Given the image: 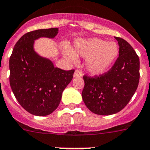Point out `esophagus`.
<instances>
[{"mask_svg":"<svg viewBox=\"0 0 150 150\" xmlns=\"http://www.w3.org/2000/svg\"><path fill=\"white\" fill-rule=\"evenodd\" d=\"M83 75L82 71L80 70H75V73H74V77H81Z\"/></svg>","mask_w":150,"mask_h":150,"instance_id":"1","label":"esophagus"}]
</instances>
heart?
Here are the masks:
<instances>
[{
    "mask_svg": "<svg viewBox=\"0 0 150 150\" xmlns=\"http://www.w3.org/2000/svg\"><path fill=\"white\" fill-rule=\"evenodd\" d=\"M63 52L71 63L78 62L77 54L85 58L88 71L93 75H101L106 72L115 61L118 54V47L115 42L91 38L77 41L75 43V52L69 47H65Z\"/></svg>",
    "mask_w": 150,
    "mask_h": 150,
    "instance_id": "obj_1",
    "label": "heart"
}]
</instances>
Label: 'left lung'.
Listing matches in <instances>:
<instances>
[{
  "label": "left lung",
  "mask_w": 150,
  "mask_h": 150,
  "mask_svg": "<svg viewBox=\"0 0 150 150\" xmlns=\"http://www.w3.org/2000/svg\"><path fill=\"white\" fill-rule=\"evenodd\" d=\"M119 45V54L108 71L91 77L84 75L82 99L92 112L109 115L127 106L138 87L140 59L128 42L115 37Z\"/></svg>",
  "instance_id": "1"
}]
</instances>
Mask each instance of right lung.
<instances>
[{
	"mask_svg": "<svg viewBox=\"0 0 150 150\" xmlns=\"http://www.w3.org/2000/svg\"><path fill=\"white\" fill-rule=\"evenodd\" d=\"M58 28L38 29L25 34L16 42L10 56V84L19 103L38 116L50 115L59 106L62 91L73 78L75 70L54 67L50 59L35 52L34 41L41 37L53 38Z\"/></svg>",
	"mask_w": 150,
	"mask_h": 150,
	"instance_id": "obj_1",
	"label": "right lung"
}]
</instances>
